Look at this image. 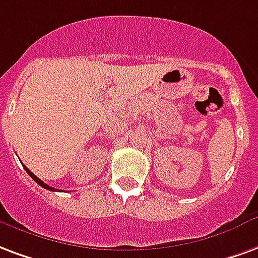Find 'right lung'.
<instances>
[{
  "mask_svg": "<svg viewBox=\"0 0 258 258\" xmlns=\"http://www.w3.org/2000/svg\"><path fill=\"white\" fill-rule=\"evenodd\" d=\"M23 167H24V169H26V172H27L28 175H30V176H31L32 179H34V180H35V182H37L38 184H39V186H42V187H43V188H46V190H50V191H57V188L50 187V186H49V184H46V183H43V182H42L41 179H39V177L35 176V175H34V173H32L31 171H30V169H28L27 167H26V165H23Z\"/></svg>",
  "mask_w": 258,
  "mask_h": 258,
  "instance_id": "obj_1",
  "label": "right lung"
}]
</instances>
